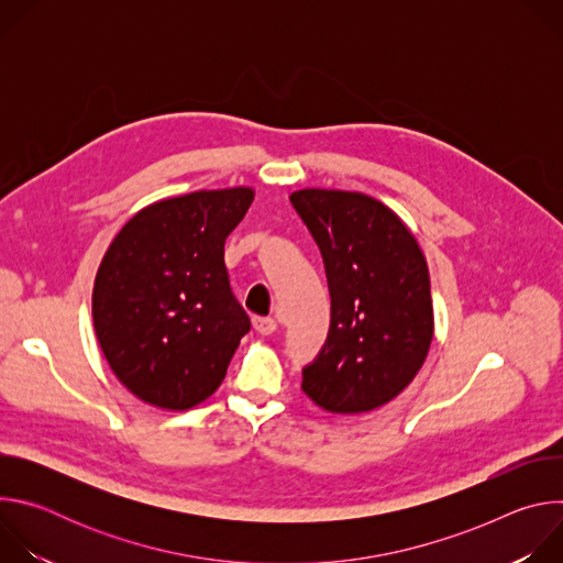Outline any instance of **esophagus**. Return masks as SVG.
I'll return each mask as SVG.
<instances>
[{
	"mask_svg": "<svg viewBox=\"0 0 563 563\" xmlns=\"http://www.w3.org/2000/svg\"><path fill=\"white\" fill-rule=\"evenodd\" d=\"M254 328H256L258 334L272 336V334L278 330V323H276L274 318H261V316H256V318H254Z\"/></svg>",
	"mask_w": 563,
	"mask_h": 563,
	"instance_id": "esophagus-1",
	"label": "esophagus"
}]
</instances>
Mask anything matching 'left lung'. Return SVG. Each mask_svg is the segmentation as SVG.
I'll return each instance as SVG.
<instances>
[{"label":"left lung","mask_w":563,"mask_h":563,"mask_svg":"<svg viewBox=\"0 0 563 563\" xmlns=\"http://www.w3.org/2000/svg\"><path fill=\"white\" fill-rule=\"evenodd\" d=\"M325 261L330 336L302 369V391L332 415L372 412L404 391L434 339L426 256L412 229L361 191L289 196Z\"/></svg>","instance_id":"left-lung-1"}]
</instances>
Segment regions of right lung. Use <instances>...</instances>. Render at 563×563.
Returning <instances> with one entry per match:
<instances>
[{"instance_id": "add662e5", "label": "right lung", "mask_w": 563, "mask_h": 563, "mask_svg": "<svg viewBox=\"0 0 563 563\" xmlns=\"http://www.w3.org/2000/svg\"><path fill=\"white\" fill-rule=\"evenodd\" d=\"M252 187L200 189L140 209L111 240L93 285V328L118 380L183 412L222 383L250 316L231 294L224 240Z\"/></svg>"}]
</instances>
